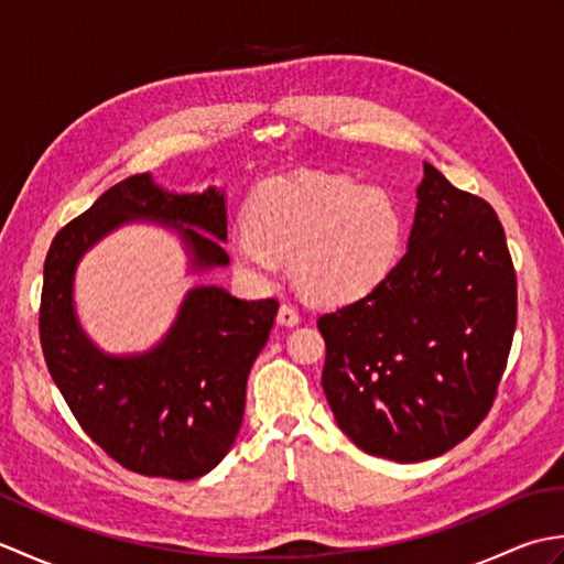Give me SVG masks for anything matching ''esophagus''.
Wrapping results in <instances>:
<instances>
[{
    "label": "esophagus",
    "instance_id": "obj_1",
    "mask_svg": "<svg viewBox=\"0 0 564 564\" xmlns=\"http://www.w3.org/2000/svg\"><path fill=\"white\" fill-rule=\"evenodd\" d=\"M275 322H279V325H285V327H295L297 322H301V315H297V310L293 305L283 303L279 307V315H275Z\"/></svg>",
    "mask_w": 564,
    "mask_h": 564
}]
</instances>
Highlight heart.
<instances>
[{
    "mask_svg": "<svg viewBox=\"0 0 564 564\" xmlns=\"http://www.w3.org/2000/svg\"><path fill=\"white\" fill-rule=\"evenodd\" d=\"M247 223L230 239L239 267L269 279L275 257H291L295 285L317 303L373 289L400 242L398 210L382 191L315 172L263 182L249 198Z\"/></svg>",
    "mask_w": 564,
    "mask_h": 564,
    "instance_id": "obj_1",
    "label": "heart"
}]
</instances>
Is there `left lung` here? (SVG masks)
<instances>
[{
	"label": "left lung",
	"mask_w": 564,
	"mask_h": 564,
	"mask_svg": "<svg viewBox=\"0 0 564 564\" xmlns=\"http://www.w3.org/2000/svg\"><path fill=\"white\" fill-rule=\"evenodd\" d=\"M410 247L361 301L317 319L322 388L358 448L398 463L451 451L497 400L517 271L495 208L424 162Z\"/></svg>",
	"instance_id": "obj_1"
}]
</instances>
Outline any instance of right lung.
Returning <instances> with one entry per match:
<instances>
[{"mask_svg": "<svg viewBox=\"0 0 564 564\" xmlns=\"http://www.w3.org/2000/svg\"><path fill=\"white\" fill-rule=\"evenodd\" d=\"M130 218L186 223L176 227L196 269L230 261L223 249V194H164L148 174L128 176L69 220L47 249L41 349L72 414L111 460L138 475L196 480L232 446L247 376L269 339L279 301H242L218 285H200L186 295L158 349L133 358L99 354L77 327L72 275L84 251Z\"/></svg>", "mask_w": 564, "mask_h": 564, "instance_id": "1", "label": "right lung"}]
</instances>
